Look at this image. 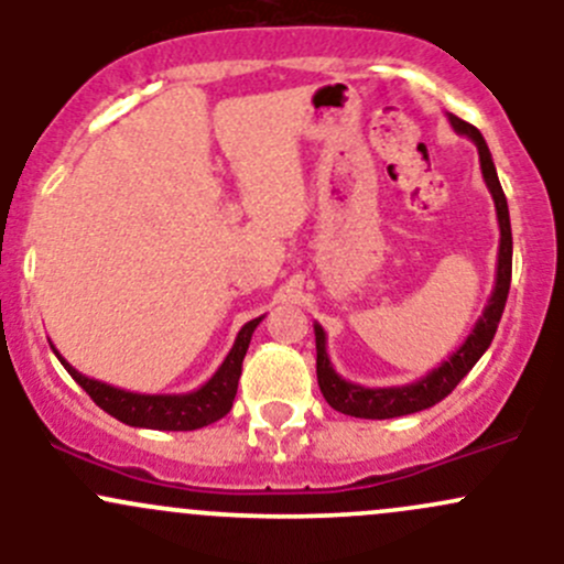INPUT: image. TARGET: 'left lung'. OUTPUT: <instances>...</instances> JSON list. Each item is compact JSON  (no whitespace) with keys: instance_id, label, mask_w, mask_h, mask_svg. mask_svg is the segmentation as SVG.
I'll list each match as a JSON object with an SVG mask.
<instances>
[{"instance_id":"1","label":"left lung","mask_w":564,"mask_h":564,"mask_svg":"<svg viewBox=\"0 0 564 564\" xmlns=\"http://www.w3.org/2000/svg\"><path fill=\"white\" fill-rule=\"evenodd\" d=\"M447 119H451L456 133L475 141L477 155H480L482 180H486L488 191H491L494 207H497L499 256H497V281H494V292L491 297H488L486 311H482V316L477 318L475 327H471V333L466 335L464 344H460L440 368L425 373V377L417 379V382L401 384V388H362V384L346 382L344 377H338L327 355V335H324L322 324H314L316 379H318V388H322L324 401H327L335 412H344V414H351V417H366V420H388V417H401V414L423 412V409L434 406V403H440L442 398H447L453 390H456V384L471 371V366L486 355L494 335H497L499 318H502L505 303H508L510 272H513V235H510L508 198H505L502 185H499L491 152H488V144L486 139H482L480 130H477L475 124L458 119L456 113H447Z\"/></svg>"}]
</instances>
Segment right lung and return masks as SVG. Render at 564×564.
I'll list each match as a JSON object with an SVG mask.
<instances>
[{
	"instance_id": "obj_1",
	"label": "right lung",
	"mask_w": 564,
	"mask_h": 564,
	"mask_svg": "<svg viewBox=\"0 0 564 564\" xmlns=\"http://www.w3.org/2000/svg\"><path fill=\"white\" fill-rule=\"evenodd\" d=\"M261 318L264 316L250 318L246 327L237 333V340L235 346H231L229 355H226V360L220 362L218 371H215L202 388L191 392H174V395H150V392H130L122 388H113V384L98 382V379H89L84 377V373H78L56 349L54 355L59 357L65 371L89 392V398H93L104 412L117 417L119 423L133 425V429L196 431L229 414L237 395V382H240L242 360H246L250 335L259 327Z\"/></svg>"
}]
</instances>
